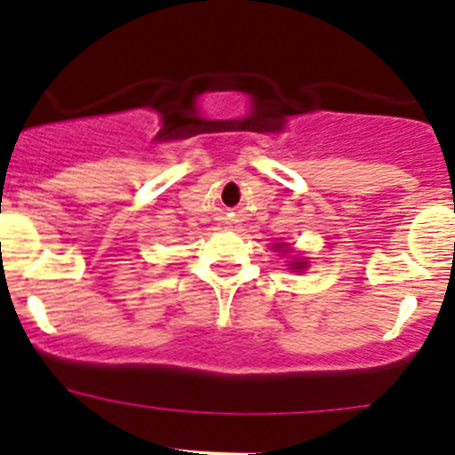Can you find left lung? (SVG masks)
Instances as JSON below:
<instances>
[{
  "instance_id": "left-lung-1",
  "label": "left lung",
  "mask_w": 455,
  "mask_h": 455,
  "mask_svg": "<svg viewBox=\"0 0 455 455\" xmlns=\"http://www.w3.org/2000/svg\"><path fill=\"white\" fill-rule=\"evenodd\" d=\"M275 251H283V252H290V246L288 243H275ZM290 270H296V272H300L303 270V267H307V261L305 259H294V261H290Z\"/></svg>"
}]
</instances>
